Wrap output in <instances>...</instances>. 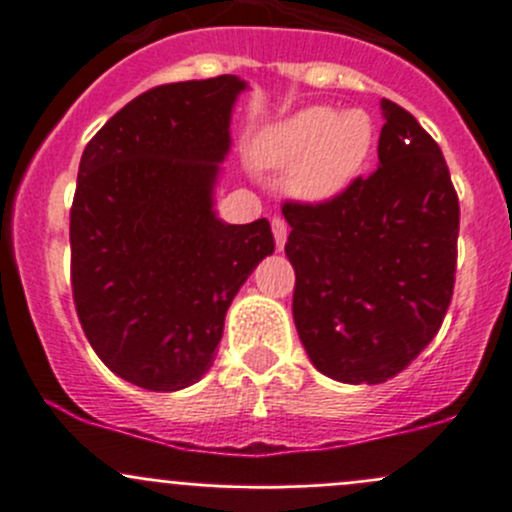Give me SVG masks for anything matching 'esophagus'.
<instances>
[{
	"label": "esophagus",
	"mask_w": 512,
	"mask_h": 512,
	"mask_svg": "<svg viewBox=\"0 0 512 512\" xmlns=\"http://www.w3.org/2000/svg\"><path fill=\"white\" fill-rule=\"evenodd\" d=\"M272 235H275L277 250H282L287 242V223L282 218H272Z\"/></svg>",
	"instance_id": "obj_1"
}]
</instances>
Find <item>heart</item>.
I'll list each match as a JSON object with an SVG mask.
<instances>
[{"label":"heart","mask_w":512,"mask_h":512,"mask_svg":"<svg viewBox=\"0 0 512 512\" xmlns=\"http://www.w3.org/2000/svg\"><path fill=\"white\" fill-rule=\"evenodd\" d=\"M376 146V126L361 108L339 113L307 106L260 133L252 160L262 170H287L294 198L324 203L354 183Z\"/></svg>","instance_id":"1"}]
</instances>
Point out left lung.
Listing matches in <instances>:
<instances>
[{"instance_id": "1", "label": "left lung", "mask_w": 512, "mask_h": 512, "mask_svg": "<svg viewBox=\"0 0 512 512\" xmlns=\"http://www.w3.org/2000/svg\"><path fill=\"white\" fill-rule=\"evenodd\" d=\"M379 168L329 203H285L294 327L342 384H381L441 329L453 297L458 195L438 143L381 98Z\"/></svg>"}]
</instances>
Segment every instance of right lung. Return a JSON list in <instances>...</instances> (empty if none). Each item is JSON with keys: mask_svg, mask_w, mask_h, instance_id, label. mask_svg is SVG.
Instances as JSON below:
<instances>
[{"mask_svg": "<svg viewBox=\"0 0 512 512\" xmlns=\"http://www.w3.org/2000/svg\"><path fill=\"white\" fill-rule=\"evenodd\" d=\"M240 76L180 81L121 108L86 146L71 208V287L86 339L116 376L180 391L213 366L225 314L275 252L265 218L215 210Z\"/></svg>", "mask_w": 512, "mask_h": 512, "instance_id": "obj_1", "label": "right lung"}]
</instances>
